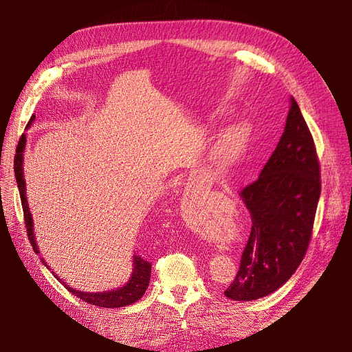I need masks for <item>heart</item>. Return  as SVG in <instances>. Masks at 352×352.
<instances>
[{
  "mask_svg": "<svg viewBox=\"0 0 352 352\" xmlns=\"http://www.w3.org/2000/svg\"><path fill=\"white\" fill-rule=\"evenodd\" d=\"M247 146V134L244 129L235 128L221 141L217 150V158L221 166L230 168L243 158Z\"/></svg>",
  "mask_w": 352,
  "mask_h": 352,
  "instance_id": "b5f03b06",
  "label": "heart"
}]
</instances>
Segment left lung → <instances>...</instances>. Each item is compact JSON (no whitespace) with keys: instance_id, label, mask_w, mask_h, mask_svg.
<instances>
[{"instance_id":"8db88e82","label":"left lung","mask_w":352,"mask_h":352,"mask_svg":"<svg viewBox=\"0 0 352 352\" xmlns=\"http://www.w3.org/2000/svg\"><path fill=\"white\" fill-rule=\"evenodd\" d=\"M320 177L316 144L297 101L291 98L275 151L258 179L239 191L252 227L226 297L258 300L291 278L311 241L321 194Z\"/></svg>"}]
</instances>
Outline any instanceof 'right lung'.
I'll return each mask as SVG.
<instances>
[{
    "label": "right lung",
    "instance_id": "right-lung-1",
    "mask_svg": "<svg viewBox=\"0 0 352 352\" xmlns=\"http://www.w3.org/2000/svg\"><path fill=\"white\" fill-rule=\"evenodd\" d=\"M34 118H35V116L31 117L27 126L31 125ZM24 148H25V134L21 135V138H20V141H18V145H16V151H15V157H14V173H15V178H16V184H18V190H20L21 204H23V211H24V223L27 227V235H28V239H30L34 251L38 254V248H36L34 232H32V218H31V212L28 208L27 197H25V181H24V174H23ZM43 263H44V260H43ZM54 276L61 284H64L65 288L71 294L76 295V297H78L80 300L85 301L87 304L101 307V308H120V307L134 304L142 297L148 284H150L151 263L146 261L145 258L141 255H134V268H133L131 278H129V281L124 287H121L118 289H113V291H107V292H96L94 294V292L77 291V289L68 287L65 283H63L55 274H54Z\"/></svg>",
    "mask_w": 352,
    "mask_h": 352
}]
</instances>
